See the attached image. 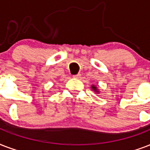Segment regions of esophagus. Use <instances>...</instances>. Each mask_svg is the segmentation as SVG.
I'll return each mask as SVG.
<instances>
[{"label":"esophagus","mask_w":150,"mask_h":150,"mask_svg":"<svg viewBox=\"0 0 150 150\" xmlns=\"http://www.w3.org/2000/svg\"><path fill=\"white\" fill-rule=\"evenodd\" d=\"M81 76V74H75V75H74V78H80Z\"/></svg>","instance_id":"34e87169"}]
</instances>
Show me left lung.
<instances>
[{
	"mask_svg": "<svg viewBox=\"0 0 150 150\" xmlns=\"http://www.w3.org/2000/svg\"><path fill=\"white\" fill-rule=\"evenodd\" d=\"M91 88H92V90H93L95 92H97V93H98L99 91H98V89L97 88V87H96L95 85H91Z\"/></svg>",
	"mask_w": 150,
	"mask_h": 150,
	"instance_id": "left-lung-1",
	"label": "left lung"
}]
</instances>
